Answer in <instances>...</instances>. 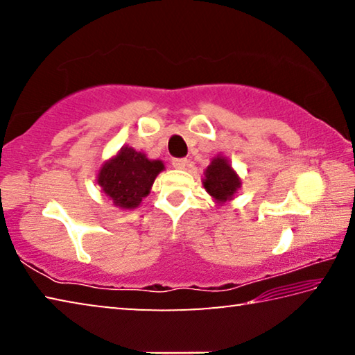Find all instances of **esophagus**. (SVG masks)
Returning <instances> with one entry per match:
<instances>
[{
    "mask_svg": "<svg viewBox=\"0 0 355 355\" xmlns=\"http://www.w3.org/2000/svg\"><path fill=\"white\" fill-rule=\"evenodd\" d=\"M172 166L175 167V169H184V167L188 166V159H186V158H175V159H172Z\"/></svg>",
    "mask_w": 355,
    "mask_h": 355,
    "instance_id": "esophagus-1",
    "label": "esophagus"
}]
</instances>
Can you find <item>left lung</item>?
<instances>
[{
  "label": "left lung",
  "instance_id": "left-lung-1",
  "mask_svg": "<svg viewBox=\"0 0 355 355\" xmlns=\"http://www.w3.org/2000/svg\"><path fill=\"white\" fill-rule=\"evenodd\" d=\"M202 184L213 200L219 205L235 199L238 189L241 188V178L233 169L230 161L225 156L218 155L203 172Z\"/></svg>",
  "mask_w": 355,
  "mask_h": 355
}]
</instances>
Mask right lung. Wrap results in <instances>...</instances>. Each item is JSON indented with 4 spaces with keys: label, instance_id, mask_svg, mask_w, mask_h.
I'll list each match as a JSON object with an SVG mask.
<instances>
[{
    "label": "right lung",
    "instance_id": "obj_1",
    "mask_svg": "<svg viewBox=\"0 0 355 355\" xmlns=\"http://www.w3.org/2000/svg\"><path fill=\"white\" fill-rule=\"evenodd\" d=\"M161 171H164L163 161L148 159L146 153L125 146L101 164L97 184L114 207L133 209L150 194Z\"/></svg>",
    "mask_w": 355,
    "mask_h": 355
}]
</instances>
